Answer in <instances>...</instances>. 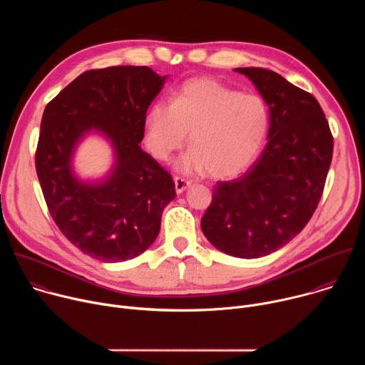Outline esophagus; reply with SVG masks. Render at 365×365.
Masks as SVG:
<instances>
[{
  "label": "esophagus",
  "instance_id": "obj_1",
  "mask_svg": "<svg viewBox=\"0 0 365 365\" xmlns=\"http://www.w3.org/2000/svg\"><path fill=\"white\" fill-rule=\"evenodd\" d=\"M190 186V182L185 180L183 178H175V189L178 193H182L183 190H186Z\"/></svg>",
  "mask_w": 365,
  "mask_h": 365
}]
</instances>
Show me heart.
I'll list each match as a JSON object with an SVG mask.
<instances>
[{"instance_id": "b5f03b06", "label": "heart", "mask_w": 365, "mask_h": 365, "mask_svg": "<svg viewBox=\"0 0 365 365\" xmlns=\"http://www.w3.org/2000/svg\"><path fill=\"white\" fill-rule=\"evenodd\" d=\"M269 128L266 101L241 93L215 79L185 82L172 106L154 102L144 120V143L154 159L170 160L189 133L192 147L178 163L183 173L206 170L225 179L244 172L257 158Z\"/></svg>"}]
</instances>
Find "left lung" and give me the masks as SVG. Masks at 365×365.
<instances>
[{"label":"left lung","instance_id":"1","mask_svg":"<svg viewBox=\"0 0 365 365\" xmlns=\"http://www.w3.org/2000/svg\"><path fill=\"white\" fill-rule=\"evenodd\" d=\"M269 106V143L238 179L218 182L200 228L214 247L240 258L290 242L321 200L334 137L317 98L263 68H237Z\"/></svg>","mask_w":365,"mask_h":365}]
</instances>
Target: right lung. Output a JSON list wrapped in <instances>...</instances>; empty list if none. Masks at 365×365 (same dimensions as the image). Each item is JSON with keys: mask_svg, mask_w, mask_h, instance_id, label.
<instances>
[{"mask_svg": "<svg viewBox=\"0 0 365 365\" xmlns=\"http://www.w3.org/2000/svg\"><path fill=\"white\" fill-rule=\"evenodd\" d=\"M166 78L147 66L86 71L44 108L36 172L48 212L76 248L99 262L144 252L176 196L172 176L140 145L147 108ZM89 130L107 136L116 153L112 173L96 184L71 170L74 147Z\"/></svg>", "mask_w": 365, "mask_h": 365, "instance_id": "right-lung-1", "label": "right lung"}]
</instances>
